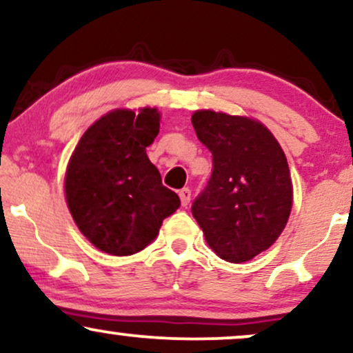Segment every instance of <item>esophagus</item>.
<instances>
[{"label": "esophagus", "instance_id": "obj_1", "mask_svg": "<svg viewBox=\"0 0 353 353\" xmlns=\"http://www.w3.org/2000/svg\"><path fill=\"white\" fill-rule=\"evenodd\" d=\"M179 197H181L182 207H188L189 202H190V189L184 188L182 190H179Z\"/></svg>", "mask_w": 353, "mask_h": 353}]
</instances>
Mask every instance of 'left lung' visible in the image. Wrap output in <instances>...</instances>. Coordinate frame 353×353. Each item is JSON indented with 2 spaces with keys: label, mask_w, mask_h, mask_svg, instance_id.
Listing matches in <instances>:
<instances>
[{
  "label": "left lung",
  "mask_w": 353,
  "mask_h": 353,
  "mask_svg": "<svg viewBox=\"0 0 353 353\" xmlns=\"http://www.w3.org/2000/svg\"><path fill=\"white\" fill-rule=\"evenodd\" d=\"M192 125L214 161L207 188L192 203L194 219L217 256L250 261L278 240L290 219L286 156L271 131L252 118L199 110Z\"/></svg>",
  "instance_id": "8db88e82"
}]
</instances>
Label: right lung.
I'll return each mask as SVG.
<instances>
[{
    "label": "right lung",
    "instance_id": "right-lung-1",
    "mask_svg": "<svg viewBox=\"0 0 353 353\" xmlns=\"http://www.w3.org/2000/svg\"><path fill=\"white\" fill-rule=\"evenodd\" d=\"M156 108L113 110L85 131L65 172V199L79 230L114 256H128L158 236L179 209L146 154L159 133Z\"/></svg>",
    "mask_w": 353,
    "mask_h": 353
}]
</instances>
